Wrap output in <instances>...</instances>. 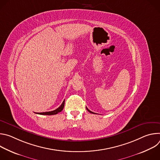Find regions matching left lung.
I'll return each instance as SVG.
<instances>
[{
    "label": "left lung",
    "instance_id": "left-lung-1",
    "mask_svg": "<svg viewBox=\"0 0 160 160\" xmlns=\"http://www.w3.org/2000/svg\"><path fill=\"white\" fill-rule=\"evenodd\" d=\"M87 108V111H88V112H91V113H93V114H96V113H94V112H92V111H90L87 108Z\"/></svg>",
    "mask_w": 160,
    "mask_h": 160
}]
</instances>
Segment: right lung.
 Wrapping results in <instances>:
<instances>
[{
	"label": "right lung",
	"mask_w": 160,
	"mask_h": 160,
	"mask_svg": "<svg viewBox=\"0 0 160 160\" xmlns=\"http://www.w3.org/2000/svg\"><path fill=\"white\" fill-rule=\"evenodd\" d=\"M64 100L61 104V105L57 108L56 109L51 111H48V112H38L37 114H39V115H56L58 112H60L64 108Z\"/></svg>",
	"instance_id": "add662e5"
}]
</instances>
